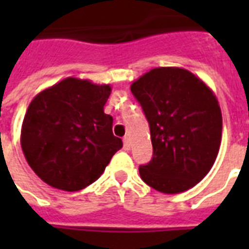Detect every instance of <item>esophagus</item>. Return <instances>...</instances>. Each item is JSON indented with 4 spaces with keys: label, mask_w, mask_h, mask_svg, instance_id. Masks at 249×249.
Masks as SVG:
<instances>
[{
    "label": "esophagus",
    "mask_w": 249,
    "mask_h": 249,
    "mask_svg": "<svg viewBox=\"0 0 249 249\" xmlns=\"http://www.w3.org/2000/svg\"><path fill=\"white\" fill-rule=\"evenodd\" d=\"M123 142H124V149L125 151H129L130 149V141L128 137H124V140H123Z\"/></svg>",
    "instance_id": "1"
}]
</instances>
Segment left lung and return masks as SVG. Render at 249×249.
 Listing matches in <instances>:
<instances>
[{"label": "left lung", "mask_w": 249, "mask_h": 249, "mask_svg": "<svg viewBox=\"0 0 249 249\" xmlns=\"http://www.w3.org/2000/svg\"><path fill=\"white\" fill-rule=\"evenodd\" d=\"M130 90L145 113L153 157L139 168L142 181L180 193L201 181L217 157L223 117L212 89L187 69L155 68Z\"/></svg>", "instance_id": "obj_1"}]
</instances>
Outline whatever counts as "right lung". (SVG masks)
<instances>
[{
  "mask_svg": "<svg viewBox=\"0 0 249 249\" xmlns=\"http://www.w3.org/2000/svg\"><path fill=\"white\" fill-rule=\"evenodd\" d=\"M110 85L68 77L36 96L21 128L29 167L51 187L76 192L97 180L123 141L104 105Z\"/></svg>",
  "mask_w": 249,
  "mask_h": 249,
  "instance_id": "add662e5",
  "label": "right lung"
}]
</instances>
